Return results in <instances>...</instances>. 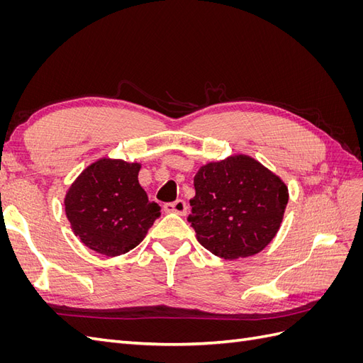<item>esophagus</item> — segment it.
I'll return each instance as SVG.
<instances>
[{
  "instance_id": "esophagus-1",
  "label": "esophagus",
  "mask_w": 363,
  "mask_h": 363,
  "mask_svg": "<svg viewBox=\"0 0 363 363\" xmlns=\"http://www.w3.org/2000/svg\"><path fill=\"white\" fill-rule=\"evenodd\" d=\"M163 208H164V212H169V213H179V215L188 213V204H186L184 200L167 203L163 206Z\"/></svg>"
}]
</instances>
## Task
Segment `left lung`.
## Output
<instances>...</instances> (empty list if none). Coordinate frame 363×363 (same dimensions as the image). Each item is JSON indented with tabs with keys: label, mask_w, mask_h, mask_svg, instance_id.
I'll return each mask as SVG.
<instances>
[{
	"label": "left lung",
	"mask_w": 363,
	"mask_h": 363,
	"mask_svg": "<svg viewBox=\"0 0 363 363\" xmlns=\"http://www.w3.org/2000/svg\"><path fill=\"white\" fill-rule=\"evenodd\" d=\"M189 221L212 255L230 260L257 255L279 232L288 188L255 159L207 163L196 172Z\"/></svg>",
	"instance_id": "obj_1"
}]
</instances>
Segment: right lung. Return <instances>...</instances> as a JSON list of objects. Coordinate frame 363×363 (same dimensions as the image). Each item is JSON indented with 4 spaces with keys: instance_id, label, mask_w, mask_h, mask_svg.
<instances>
[{
    "instance_id": "add662e5",
    "label": "right lung",
    "mask_w": 363,
    "mask_h": 363,
    "mask_svg": "<svg viewBox=\"0 0 363 363\" xmlns=\"http://www.w3.org/2000/svg\"><path fill=\"white\" fill-rule=\"evenodd\" d=\"M139 163L101 159L69 188L65 211L74 233L91 250L119 256L133 250L160 216L138 180Z\"/></svg>"
}]
</instances>
